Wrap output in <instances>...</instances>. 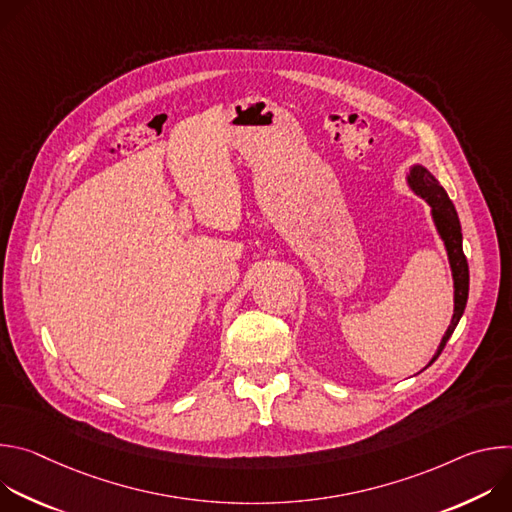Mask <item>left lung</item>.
Segmentation results:
<instances>
[{
  "mask_svg": "<svg viewBox=\"0 0 512 512\" xmlns=\"http://www.w3.org/2000/svg\"><path fill=\"white\" fill-rule=\"evenodd\" d=\"M409 186L429 202L431 206V214H433V221L437 231H440L446 249H448V257H450V265H452V275H454V316H452V324L446 332V336L442 338L440 348H437L435 356L431 358V362L437 360V356L442 354L446 342L450 340V336L454 334L466 302H468V289H470V271H468V261L462 249V227H460V218L458 212L448 196V192L440 186L425 168L415 166L409 174ZM429 362V364H431ZM427 364V367H429Z\"/></svg>",
  "mask_w": 512,
  "mask_h": 512,
  "instance_id": "8db88e82",
  "label": "left lung"
}]
</instances>
